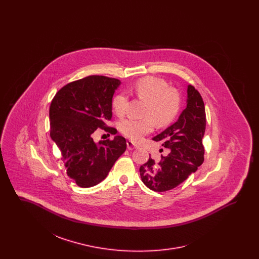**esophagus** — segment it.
<instances>
[{"label":"esophagus","instance_id":"esophagus-1","mask_svg":"<svg viewBox=\"0 0 259 259\" xmlns=\"http://www.w3.org/2000/svg\"><path fill=\"white\" fill-rule=\"evenodd\" d=\"M139 148V146H137L135 143H133L132 141H127V148L129 150H132V149H135V148Z\"/></svg>","mask_w":259,"mask_h":259}]
</instances>
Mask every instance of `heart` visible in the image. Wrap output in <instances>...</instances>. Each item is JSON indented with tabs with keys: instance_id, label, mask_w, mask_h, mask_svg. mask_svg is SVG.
<instances>
[{
	"instance_id": "heart-1",
	"label": "heart",
	"mask_w": 259,
	"mask_h": 259,
	"mask_svg": "<svg viewBox=\"0 0 259 259\" xmlns=\"http://www.w3.org/2000/svg\"><path fill=\"white\" fill-rule=\"evenodd\" d=\"M137 97L148 101L145 115L147 118H125L119 123V130L125 137L139 142L150 133L155 122L164 126L176 117L181 104L177 90L169 88L168 83L160 77L146 76L139 79L133 87ZM112 110L117 116H124L129 110V99L125 93L116 94L111 102Z\"/></svg>"
}]
</instances>
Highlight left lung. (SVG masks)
Listing matches in <instances>:
<instances>
[{"label":"left lung","mask_w":259,"mask_h":259,"mask_svg":"<svg viewBox=\"0 0 259 259\" xmlns=\"http://www.w3.org/2000/svg\"><path fill=\"white\" fill-rule=\"evenodd\" d=\"M206 129L205 105L200 93L187 85L186 107L179 119L152 140L168 148L169 154L161 155L155 163L149 157L140 167L142 182L154 191H167L184 183L204 162L202 138Z\"/></svg>","instance_id":"8db88e82"}]
</instances>
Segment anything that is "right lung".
Instances as JSON below:
<instances>
[{"mask_svg": "<svg viewBox=\"0 0 259 259\" xmlns=\"http://www.w3.org/2000/svg\"><path fill=\"white\" fill-rule=\"evenodd\" d=\"M121 84L116 78L89 75L62 87L50 108V137L59 148L68 176L80 187H91L105 180L115 161L126 150V140L95 143L98 128L115 135L107 127L112 116V97Z\"/></svg>", "mask_w": 259, "mask_h": 259, "instance_id": "obj_1", "label": "right lung"}]
</instances>
